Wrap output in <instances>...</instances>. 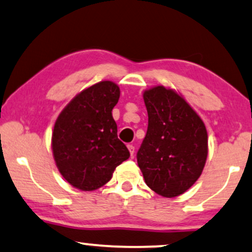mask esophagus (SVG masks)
Listing matches in <instances>:
<instances>
[{
  "instance_id": "34e87169",
  "label": "esophagus",
  "mask_w": 252,
  "mask_h": 252,
  "mask_svg": "<svg viewBox=\"0 0 252 252\" xmlns=\"http://www.w3.org/2000/svg\"><path fill=\"white\" fill-rule=\"evenodd\" d=\"M128 150H129V152H130V156H133V153H135V146L133 145H128Z\"/></svg>"
}]
</instances>
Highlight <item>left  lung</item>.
Segmentation results:
<instances>
[{"mask_svg":"<svg viewBox=\"0 0 252 252\" xmlns=\"http://www.w3.org/2000/svg\"><path fill=\"white\" fill-rule=\"evenodd\" d=\"M149 126L137 162L147 187L166 198L186 192L202 175L209 145L203 120L180 93L162 85L143 93Z\"/></svg>","mask_w":252,"mask_h":252,"instance_id":"8db88e82","label":"left lung"}]
</instances>
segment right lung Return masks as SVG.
Segmentation results:
<instances>
[{
  "instance_id": "right-lung-1",
  "label": "right lung",
  "mask_w": 252,
  "mask_h": 252,
  "mask_svg": "<svg viewBox=\"0 0 252 252\" xmlns=\"http://www.w3.org/2000/svg\"><path fill=\"white\" fill-rule=\"evenodd\" d=\"M120 87L102 80L79 92L54 124L52 150L59 172L70 186L82 191L99 189L115 168L129 159L126 146L117 138L112 110Z\"/></svg>"
}]
</instances>
